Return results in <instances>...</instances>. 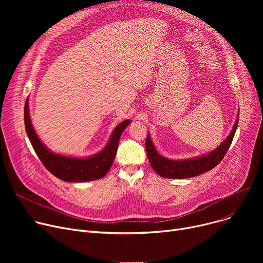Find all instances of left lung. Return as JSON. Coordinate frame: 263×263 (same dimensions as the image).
Wrapping results in <instances>:
<instances>
[{"label": "left lung", "mask_w": 263, "mask_h": 263, "mask_svg": "<svg viewBox=\"0 0 263 263\" xmlns=\"http://www.w3.org/2000/svg\"><path fill=\"white\" fill-rule=\"evenodd\" d=\"M239 121V115L238 119L234 123L232 128V131L227 136V139L220 144L215 150L211 151V153L206 154L204 156H200L198 158H193L187 160H170L162 157L158 154L153 142L150 140L149 134H147L146 139V151L147 157L150 162V165L153 166L155 172L159 174L161 177L165 178H172V179H185L198 176L202 173H205L208 171H211L214 168L216 165L223 160L226 153L228 151L231 142L233 140L234 133H236L237 127Z\"/></svg>", "instance_id": "8db88e82"}]
</instances>
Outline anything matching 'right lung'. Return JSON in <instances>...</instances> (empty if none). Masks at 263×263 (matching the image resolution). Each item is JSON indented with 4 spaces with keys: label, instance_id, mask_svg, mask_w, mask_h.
Returning a JSON list of instances; mask_svg holds the SVG:
<instances>
[{
    "label": "right lung",
    "instance_id": "1",
    "mask_svg": "<svg viewBox=\"0 0 263 263\" xmlns=\"http://www.w3.org/2000/svg\"><path fill=\"white\" fill-rule=\"evenodd\" d=\"M24 105V123L29 140L36 155L45 165V167L57 178L67 182H85L92 181L104 177L112 166L115 159L120 135L131 122L124 120L114 129L106 147L92 157L71 158L58 154H53L41 143L31 122L29 103Z\"/></svg>",
    "mask_w": 263,
    "mask_h": 263
}]
</instances>
